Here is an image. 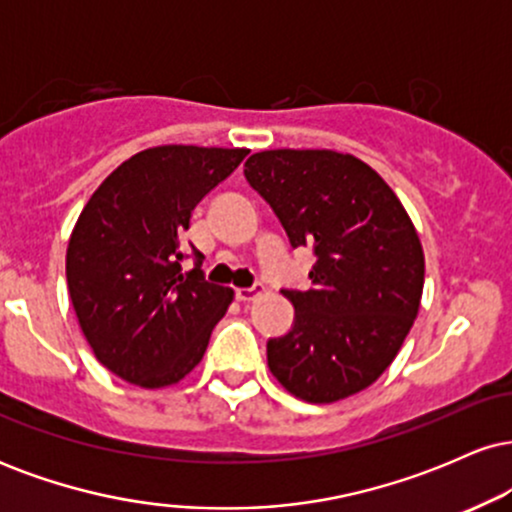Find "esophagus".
Returning <instances> with one entry per match:
<instances>
[{
  "mask_svg": "<svg viewBox=\"0 0 512 512\" xmlns=\"http://www.w3.org/2000/svg\"><path fill=\"white\" fill-rule=\"evenodd\" d=\"M260 293H264V286L257 284V286H250V289H236V298H238V301L248 303L255 296H260Z\"/></svg>",
  "mask_w": 512,
  "mask_h": 512,
  "instance_id": "1",
  "label": "esophagus"
}]
</instances>
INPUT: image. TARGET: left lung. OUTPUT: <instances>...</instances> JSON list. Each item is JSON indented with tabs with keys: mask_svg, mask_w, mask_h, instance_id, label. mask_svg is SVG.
<instances>
[{
	"mask_svg": "<svg viewBox=\"0 0 512 512\" xmlns=\"http://www.w3.org/2000/svg\"><path fill=\"white\" fill-rule=\"evenodd\" d=\"M252 190L293 248H313V289H284L289 334L269 339V370L291 395L330 404L373 385L395 361L424 291V250L390 185L330 149H274L245 161Z\"/></svg>",
	"mask_w": 512,
	"mask_h": 512,
	"instance_id": "obj_1",
	"label": "left lung"
}]
</instances>
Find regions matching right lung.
I'll return each mask as SVG.
<instances>
[{
    "instance_id": "obj_1",
    "label": "right lung",
    "mask_w": 512,
    "mask_h": 512,
    "mask_svg": "<svg viewBox=\"0 0 512 512\" xmlns=\"http://www.w3.org/2000/svg\"><path fill=\"white\" fill-rule=\"evenodd\" d=\"M248 149L154 146L127 158L79 214L67 286L81 332L110 373L156 390L180 383L207 351L233 289L182 272L192 211Z\"/></svg>"
}]
</instances>
